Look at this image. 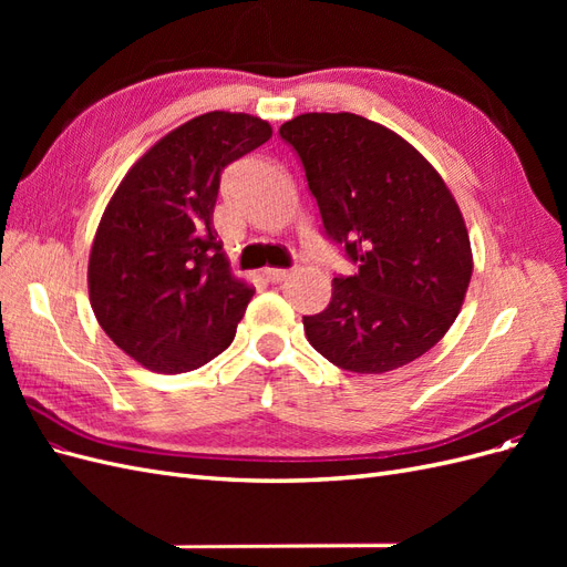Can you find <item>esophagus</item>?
Segmentation results:
<instances>
[{
    "instance_id": "obj_1",
    "label": "esophagus",
    "mask_w": 567,
    "mask_h": 567,
    "mask_svg": "<svg viewBox=\"0 0 567 567\" xmlns=\"http://www.w3.org/2000/svg\"><path fill=\"white\" fill-rule=\"evenodd\" d=\"M290 271H293V269L267 267V269H265V277H267V281H271V284H281V281H286V279L290 277Z\"/></svg>"
}]
</instances>
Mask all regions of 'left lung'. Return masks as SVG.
Wrapping results in <instances>:
<instances>
[{"instance_id":"8db88e82","label":"left lung","mask_w":567,"mask_h":567,"mask_svg":"<svg viewBox=\"0 0 567 567\" xmlns=\"http://www.w3.org/2000/svg\"><path fill=\"white\" fill-rule=\"evenodd\" d=\"M302 161L323 229L357 265L310 346L354 373L414 362L450 331L473 274L466 221L437 169L400 134L354 113H302L279 130Z\"/></svg>"}]
</instances>
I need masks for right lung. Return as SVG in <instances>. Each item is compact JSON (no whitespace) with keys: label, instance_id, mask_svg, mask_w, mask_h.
I'll return each instance as SVG.
<instances>
[{"label":"right lung","instance_id":"right-lung-1","mask_svg":"<svg viewBox=\"0 0 567 567\" xmlns=\"http://www.w3.org/2000/svg\"><path fill=\"white\" fill-rule=\"evenodd\" d=\"M271 125L210 111L167 132L115 188L90 252L94 317L148 371L208 364L236 336L255 288L231 274L213 227L219 175Z\"/></svg>","mask_w":567,"mask_h":567}]
</instances>
